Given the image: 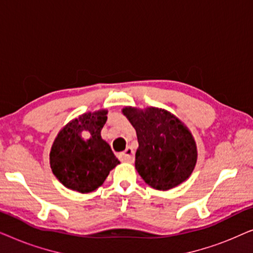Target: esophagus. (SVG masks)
Masks as SVG:
<instances>
[{
  "instance_id": "esophagus-1",
  "label": "esophagus",
  "mask_w": 253,
  "mask_h": 253,
  "mask_svg": "<svg viewBox=\"0 0 253 253\" xmlns=\"http://www.w3.org/2000/svg\"><path fill=\"white\" fill-rule=\"evenodd\" d=\"M119 157H120L121 160H123V161H126V162H133V160H134V152H133L132 148L127 147L126 151L119 154Z\"/></svg>"
}]
</instances>
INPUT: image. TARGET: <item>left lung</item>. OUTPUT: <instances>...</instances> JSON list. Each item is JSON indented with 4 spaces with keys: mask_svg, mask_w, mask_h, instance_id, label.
<instances>
[{
    "mask_svg": "<svg viewBox=\"0 0 253 253\" xmlns=\"http://www.w3.org/2000/svg\"><path fill=\"white\" fill-rule=\"evenodd\" d=\"M123 114L136 129V169L157 190L175 188L191 175L197 161L192 134L178 119L159 108L127 107Z\"/></svg>",
    "mask_w": 253,
    "mask_h": 253,
    "instance_id": "obj_1",
    "label": "left lung"
}]
</instances>
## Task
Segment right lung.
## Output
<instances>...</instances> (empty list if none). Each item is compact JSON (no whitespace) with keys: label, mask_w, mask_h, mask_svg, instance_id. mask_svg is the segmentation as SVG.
I'll return each mask as SVG.
<instances>
[{"label":"right lung","mask_w":253,"mask_h":253,"mask_svg":"<svg viewBox=\"0 0 253 253\" xmlns=\"http://www.w3.org/2000/svg\"><path fill=\"white\" fill-rule=\"evenodd\" d=\"M106 110L87 113L65 126L57 134L50 151V167L58 181L75 191L87 193L105 182L120 161L101 138L107 121ZM87 130L90 138H81Z\"/></svg>","instance_id":"1"}]
</instances>
